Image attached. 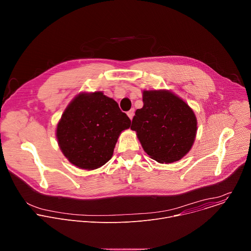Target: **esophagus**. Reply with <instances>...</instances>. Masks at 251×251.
Masks as SVG:
<instances>
[{"label":"esophagus","mask_w":251,"mask_h":251,"mask_svg":"<svg viewBox=\"0 0 251 251\" xmlns=\"http://www.w3.org/2000/svg\"><path fill=\"white\" fill-rule=\"evenodd\" d=\"M134 111H135V110L132 108V109H130V110L127 112V115H128V117H129L131 120H132V118H133V116H134Z\"/></svg>","instance_id":"34e87169"}]
</instances>
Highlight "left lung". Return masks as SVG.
Returning <instances> with one entry per match:
<instances>
[{
  "label": "left lung",
  "instance_id": "obj_1",
  "mask_svg": "<svg viewBox=\"0 0 251 251\" xmlns=\"http://www.w3.org/2000/svg\"><path fill=\"white\" fill-rule=\"evenodd\" d=\"M131 129L149 157L161 164L181 160L192 149L198 130L191 107L170 90H144Z\"/></svg>",
  "mask_w": 251,
  "mask_h": 251
}]
</instances>
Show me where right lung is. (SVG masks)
<instances>
[{
	"mask_svg": "<svg viewBox=\"0 0 251 251\" xmlns=\"http://www.w3.org/2000/svg\"><path fill=\"white\" fill-rule=\"evenodd\" d=\"M131 120L118 103L102 91L81 92L67 105L56 126L58 146L76 167L95 170L113 156L122 131Z\"/></svg>",
	"mask_w": 251,
	"mask_h": 251,
	"instance_id": "right-lung-1",
	"label": "right lung"
}]
</instances>
